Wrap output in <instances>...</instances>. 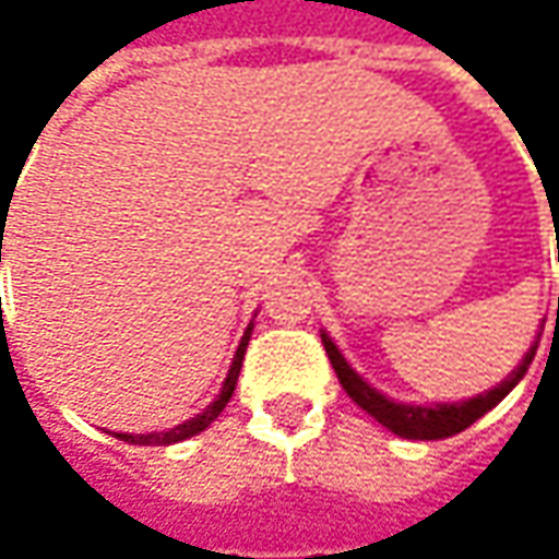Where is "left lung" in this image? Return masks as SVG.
<instances>
[{
	"mask_svg": "<svg viewBox=\"0 0 559 559\" xmlns=\"http://www.w3.org/2000/svg\"><path fill=\"white\" fill-rule=\"evenodd\" d=\"M542 330H545V323H542ZM320 338H323V348H326V355H330V364H333L342 389L348 392V397L355 401L357 407H364L376 423H382L389 432H395L401 439L436 441L448 439V436H457L466 426H473L476 419L485 417L495 404H501V401L516 389V382L526 376L528 364H532V357L538 352V338H542V335L535 338V345H532L526 352V357L520 360V367L507 376V379H501L498 385H491L483 395L466 397V401H448V404H407V401H395V397L382 395L379 389H373V385L345 360V355L338 352V345L330 338L326 330L320 333Z\"/></svg>",
	"mask_w": 559,
	"mask_h": 559,
	"instance_id": "left-lung-1",
	"label": "left lung"
}]
</instances>
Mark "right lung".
<instances>
[{"label": "right lung", "instance_id": "1", "mask_svg": "<svg viewBox=\"0 0 559 559\" xmlns=\"http://www.w3.org/2000/svg\"><path fill=\"white\" fill-rule=\"evenodd\" d=\"M2 261V254H0ZM251 330H254V323H248L246 335H242V342H239V348H236V355H233V364H229V373H226L224 385H221V395L214 397L207 407H204L202 414H195L192 419H186L180 426H174V429H167V432H148V436H130V432H115V439L120 441H130V444H177V441L192 439V436H199L204 432L214 419L221 417V411H224L226 404H229V397L236 392V382H239V370H242V357H246L248 348V338H251Z\"/></svg>", "mask_w": 559, "mask_h": 559}]
</instances>
